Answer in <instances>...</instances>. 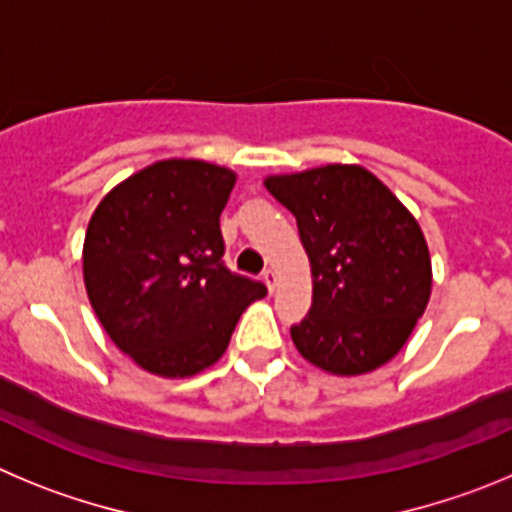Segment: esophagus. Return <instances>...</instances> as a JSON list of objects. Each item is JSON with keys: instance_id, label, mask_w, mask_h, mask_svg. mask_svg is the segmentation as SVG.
<instances>
[{"instance_id": "esophagus-1", "label": "esophagus", "mask_w": 512, "mask_h": 512, "mask_svg": "<svg viewBox=\"0 0 512 512\" xmlns=\"http://www.w3.org/2000/svg\"><path fill=\"white\" fill-rule=\"evenodd\" d=\"M262 283H265L267 293H273L275 285H278V275H275L273 270H265V275H262Z\"/></svg>"}]
</instances>
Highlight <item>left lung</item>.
<instances>
[{"mask_svg": "<svg viewBox=\"0 0 512 512\" xmlns=\"http://www.w3.org/2000/svg\"><path fill=\"white\" fill-rule=\"evenodd\" d=\"M296 216L311 265V311L290 329L306 362L336 377L388 365L431 298V255L416 216L362 165L267 176Z\"/></svg>", "mask_w": 512, "mask_h": 512, "instance_id": "obj_1", "label": "left lung"}]
</instances>
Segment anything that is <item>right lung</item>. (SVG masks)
I'll list each match as a JSON object with an SVG mask.
<instances>
[{"instance_id": "right-lung-1", "label": "right lung", "mask_w": 512, "mask_h": 512, "mask_svg": "<svg viewBox=\"0 0 512 512\" xmlns=\"http://www.w3.org/2000/svg\"><path fill=\"white\" fill-rule=\"evenodd\" d=\"M237 173L193 158L137 170L99 201L84 237V285L117 349L150 375L216 365L265 285L224 267L219 216Z\"/></svg>"}]
</instances>
